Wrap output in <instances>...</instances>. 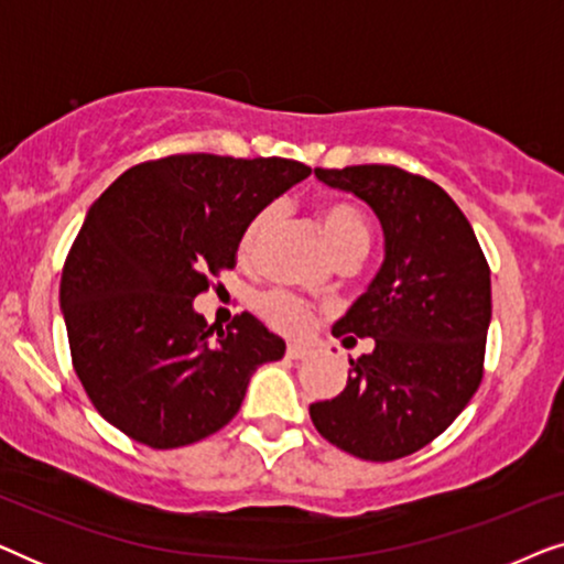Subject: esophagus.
I'll return each mask as SVG.
<instances>
[{"label":"esophagus","instance_id":"obj_1","mask_svg":"<svg viewBox=\"0 0 564 564\" xmlns=\"http://www.w3.org/2000/svg\"><path fill=\"white\" fill-rule=\"evenodd\" d=\"M288 359H292V361H300V359H307V354H311V349H307V346H300V344H290L288 346Z\"/></svg>","mask_w":564,"mask_h":564}]
</instances>
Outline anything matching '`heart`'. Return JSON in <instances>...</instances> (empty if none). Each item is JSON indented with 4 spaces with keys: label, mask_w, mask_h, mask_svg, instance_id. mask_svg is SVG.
I'll use <instances>...</instances> for the list:
<instances>
[{
    "label": "heart",
    "mask_w": 564,
    "mask_h": 564,
    "mask_svg": "<svg viewBox=\"0 0 564 564\" xmlns=\"http://www.w3.org/2000/svg\"><path fill=\"white\" fill-rule=\"evenodd\" d=\"M276 207H261V210L249 220V226L241 234L243 257H251L264 241L269 230L274 226ZM318 220L323 236L334 251L336 259H361L369 249V226L357 207L349 203H323L318 210ZM259 313L264 315L267 323L284 334H303L313 326V307L303 297L292 295L288 290H269L259 297Z\"/></svg>",
    "instance_id": "b5f03b06"
}]
</instances>
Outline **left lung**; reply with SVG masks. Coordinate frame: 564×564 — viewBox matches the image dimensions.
I'll return each instance as SVG.
<instances>
[{"instance_id": "obj_1", "label": "left lung", "mask_w": 564, "mask_h": 564, "mask_svg": "<svg viewBox=\"0 0 564 564\" xmlns=\"http://www.w3.org/2000/svg\"><path fill=\"white\" fill-rule=\"evenodd\" d=\"M382 223L384 261L334 326L344 344L375 338L351 359L336 398L311 405L323 438L359 459L392 462L452 426L482 382L490 267L457 203L426 176L388 164L315 169Z\"/></svg>"}]
</instances>
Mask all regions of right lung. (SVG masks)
<instances>
[{"label":"right lung","instance_id":"1","mask_svg":"<svg viewBox=\"0 0 564 564\" xmlns=\"http://www.w3.org/2000/svg\"><path fill=\"white\" fill-rule=\"evenodd\" d=\"M311 174L292 159L176 153L130 166L89 207L61 274V311L91 405L122 434L176 449L238 413L284 341L251 313L226 330L192 300L236 267L243 228Z\"/></svg>","mask_w":564,"mask_h":564}]
</instances>
